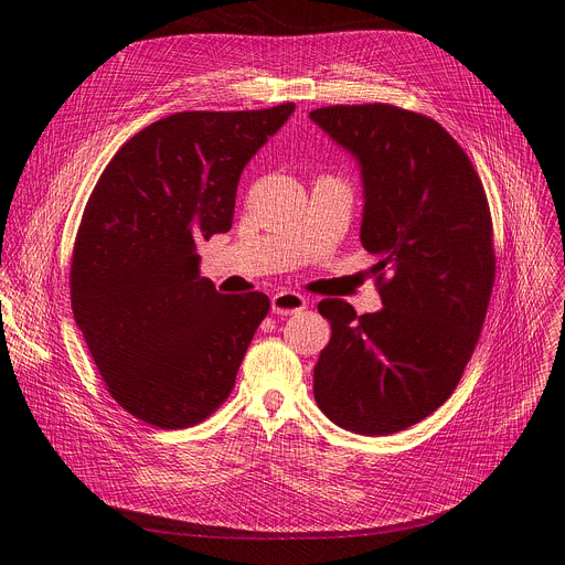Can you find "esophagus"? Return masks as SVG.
I'll list each match as a JSON object with an SVG mask.
<instances>
[{
	"label": "esophagus",
	"mask_w": 565,
	"mask_h": 565,
	"mask_svg": "<svg viewBox=\"0 0 565 565\" xmlns=\"http://www.w3.org/2000/svg\"><path fill=\"white\" fill-rule=\"evenodd\" d=\"M307 298L295 290H281L277 295H273V311L279 316H292L300 313L307 309Z\"/></svg>",
	"instance_id": "34e87169"
}]
</instances>
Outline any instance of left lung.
<instances>
[{
    "instance_id": "1",
    "label": "left lung",
    "mask_w": 565,
    "mask_h": 565,
    "mask_svg": "<svg viewBox=\"0 0 565 565\" xmlns=\"http://www.w3.org/2000/svg\"><path fill=\"white\" fill-rule=\"evenodd\" d=\"M309 116L362 167V245L384 305L364 316L345 300L318 305L332 339L313 396L345 430L398 433L454 394L479 343L497 267L488 196L462 146L426 114L371 103Z\"/></svg>"
}]
</instances>
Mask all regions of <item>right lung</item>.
Segmentation results:
<instances>
[{"label":"right lung","instance_id":"1","mask_svg":"<svg viewBox=\"0 0 565 565\" xmlns=\"http://www.w3.org/2000/svg\"><path fill=\"white\" fill-rule=\"evenodd\" d=\"M295 111H181L130 137L86 201L71 305L111 398L175 430L228 398L260 320L263 292L222 295L199 277L196 243L226 233L237 181Z\"/></svg>","mask_w":565,"mask_h":565}]
</instances>
